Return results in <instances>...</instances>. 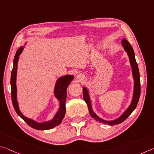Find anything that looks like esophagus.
Listing matches in <instances>:
<instances>
[{"label": "esophagus", "instance_id": "1", "mask_svg": "<svg viewBox=\"0 0 154 154\" xmlns=\"http://www.w3.org/2000/svg\"><path fill=\"white\" fill-rule=\"evenodd\" d=\"M78 78H79V79L80 80H82V78H81V76H78Z\"/></svg>", "mask_w": 154, "mask_h": 154}]
</instances>
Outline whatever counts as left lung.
Here are the masks:
<instances>
[{
  "instance_id": "8db88e82",
  "label": "left lung",
  "mask_w": 154,
  "mask_h": 154,
  "mask_svg": "<svg viewBox=\"0 0 154 154\" xmlns=\"http://www.w3.org/2000/svg\"><path fill=\"white\" fill-rule=\"evenodd\" d=\"M122 45L125 49L126 50V52H127L128 55L129 56V59H130V63L132 66V70H133V74L134 79V96H133V101H132V103L128 107L127 110L124 113V114L118 118V119L111 121V122H107V121H105L101 120V118H99L97 116L95 113L93 112L92 107H91V101L89 99V97H88V93L87 90V88H83V98H84L85 101L87 103L88 109L89 110V113L91 116H92L94 119L96 120H98L99 122H101L103 124H107V125H116L118 124L122 123L124 122L126 118H127L131 114V113L133 112L134 109L136 108L137 106V103H138L139 97H140V94H141V82H140V74L139 72V68L138 66H137V61L135 60V58H134V53L133 51V48L132 47L130 43L128 42V40H125L124 38L122 41Z\"/></svg>"
}]
</instances>
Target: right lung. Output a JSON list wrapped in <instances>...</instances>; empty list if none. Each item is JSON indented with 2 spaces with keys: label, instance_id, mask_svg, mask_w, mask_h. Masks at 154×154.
Here are the masks:
<instances>
[{
  "label": "right lung",
  "instance_id": "obj_1",
  "mask_svg": "<svg viewBox=\"0 0 154 154\" xmlns=\"http://www.w3.org/2000/svg\"><path fill=\"white\" fill-rule=\"evenodd\" d=\"M23 47H21L15 53L14 60H13V67L11 72V99L13 107L18 116L22 118L30 127L33 128L36 130H48L51 129L56 126L59 125L61 122L62 120L66 114V100L67 95V87L74 79L72 75H65L59 79L56 83L55 88V95L60 101V109L59 112L56 114L55 117L53 120L50 122H44V123H37L34 120L26 118L21 114L18 107V104L16 99V86H15V80H16V73H17V66L18 56L22 51Z\"/></svg>",
  "mask_w": 154,
  "mask_h": 154
}]
</instances>
